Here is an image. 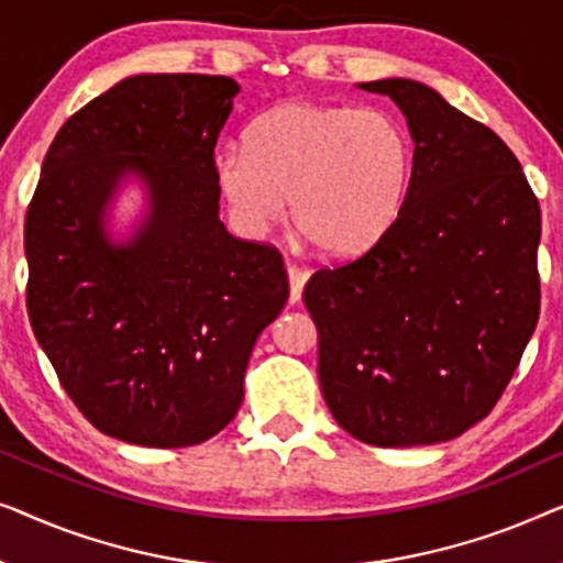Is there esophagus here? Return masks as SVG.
Returning <instances> with one entry per match:
<instances>
[{
    "mask_svg": "<svg viewBox=\"0 0 563 563\" xmlns=\"http://www.w3.org/2000/svg\"><path fill=\"white\" fill-rule=\"evenodd\" d=\"M287 276H289V299H291V302H299V297H302V289H305V282H307V276H310V274H307L305 268L289 264Z\"/></svg>",
    "mask_w": 563,
    "mask_h": 563,
    "instance_id": "esophagus-1",
    "label": "esophagus"
}]
</instances>
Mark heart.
<instances>
[{"mask_svg": "<svg viewBox=\"0 0 563 563\" xmlns=\"http://www.w3.org/2000/svg\"><path fill=\"white\" fill-rule=\"evenodd\" d=\"M412 172L407 130L376 107L289 102L261 114L245 145L214 156L238 225L264 235L289 197L295 228L325 256L379 241L402 210Z\"/></svg>", "mask_w": 563, "mask_h": 563, "instance_id": "1", "label": "heart"}]
</instances>
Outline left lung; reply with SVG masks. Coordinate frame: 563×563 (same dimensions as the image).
I'll list each match as a JSON object with an SVG mask.
<instances>
[{
	"label": "left lung",
	"mask_w": 563,
	"mask_h": 563,
	"mask_svg": "<svg viewBox=\"0 0 563 563\" xmlns=\"http://www.w3.org/2000/svg\"><path fill=\"white\" fill-rule=\"evenodd\" d=\"M361 89L405 112L412 176L387 233L305 284L322 397L368 445L449 441L492 412L536 330L541 207L503 137L438 91Z\"/></svg>",
	"instance_id": "1"
}]
</instances>
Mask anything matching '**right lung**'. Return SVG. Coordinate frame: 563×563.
Listing matches in <instances>:
<instances>
[{"label": "right lung", "mask_w": 563, "mask_h": 563, "mask_svg": "<svg viewBox=\"0 0 563 563\" xmlns=\"http://www.w3.org/2000/svg\"><path fill=\"white\" fill-rule=\"evenodd\" d=\"M238 84L143 74L74 112L45 153L25 214L27 314L60 387L104 435L184 449L243 399L253 343L289 297L282 253L218 218L214 143ZM125 170L152 218L112 246L101 210Z\"/></svg>", "instance_id": "add662e5"}]
</instances>
